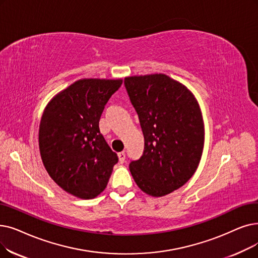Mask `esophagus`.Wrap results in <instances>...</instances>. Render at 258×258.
Returning a JSON list of instances; mask_svg holds the SVG:
<instances>
[{
	"label": "esophagus",
	"mask_w": 258,
	"mask_h": 258,
	"mask_svg": "<svg viewBox=\"0 0 258 258\" xmlns=\"http://www.w3.org/2000/svg\"><path fill=\"white\" fill-rule=\"evenodd\" d=\"M118 157H119V161H120L121 163L124 162V160H125V153H124V152H120V153L118 154Z\"/></svg>",
	"instance_id": "esophagus-1"
}]
</instances>
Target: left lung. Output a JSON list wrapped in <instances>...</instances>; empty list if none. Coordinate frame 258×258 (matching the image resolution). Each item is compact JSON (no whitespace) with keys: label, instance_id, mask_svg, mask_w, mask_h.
<instances>
[{"label":"left lung","instance_id":"8db88e82","mask_svg":"<svg viewBox=\"0 0 258 258\" xmlns=\"http://www.w3.org/2000/svg\"><path fill=\"white\" fill-rule=\"evenodd\" d=\"M144 136L141 158L130 171L142 192L161 197L181 187L199 165L205 144L203 114L193 93L164 74L124 79Z\"/></svg>","mask_w":258,"mask_h":258}]
</instances>
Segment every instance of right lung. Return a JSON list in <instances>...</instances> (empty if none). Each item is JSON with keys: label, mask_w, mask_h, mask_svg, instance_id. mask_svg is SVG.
<instances>
[{"label": "right lung", "mask_w": 258, "mask_h": 258, "mask_svg": "<svg viewBox=\"0 0 258 258\" xmlns=\"http://www.w3.org/2000/svg\"><path fill=\"white\" fill-rule=\"evenodd\" d=\"M122 79H80L55 95L39 127L44 166L65 192L92 199L104 191L118 156L99 130L108 99Z\"/></svg>", "instance_id": "right-lung-1"}]
</instances>
